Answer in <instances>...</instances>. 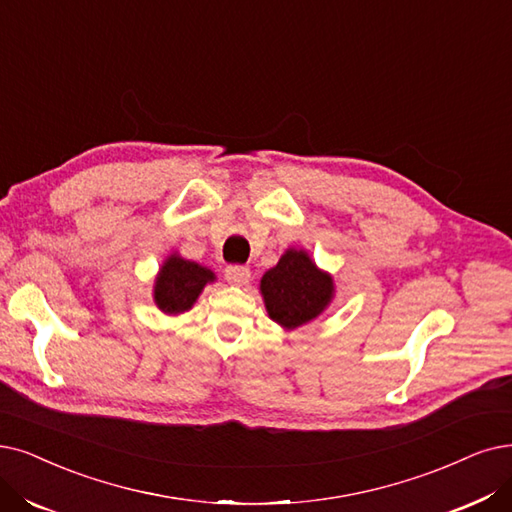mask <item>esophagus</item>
<instances>
[{
  "mask_svg": "<svg viewBox=\"0 0 512 512\" xmlns=\"http://www.w3.org/2000/svg\"><path fill=\"white\" fill-rule=\"evenodd\" d=\"M224 277H227V281L233 285H245L250 281L252 271L248 267H241V264H231V267H227V271H224Z\"/></svg>",
  "mask_w": 512,
  "mask_h": 512,
  "instance_id": "esophagus-1",
  "label": "esophagus"
}]
</instances>
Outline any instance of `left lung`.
Returning a JSON list of instances; mask_svg holds the SVG:
<instances>
[{"label":"left lung","mask_w":512,"mask_h":512,"mask_svg":"<svg viewBox=\"0 0 512 512\" xmlns=\"http://www.w3.org/2000/svg\"><path fill=\"white\" fill-rule=\"evenodd\" d=\"M260 294L269 317L283 330H296L332 304L336 283L330 273L317 267L309 252L288 248L275 267L262 275Z\"/></svg>","instance_id":"1"}]
</instances>
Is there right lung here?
<instances>
[{"instance_id":"obj_1","label":"right lung","mask_w":512,"mask_h":512,"mask_svg":"<svg viewBox=\"0 0 512 512\" xmlns=\"http://www.w3.org/2000/svg\"><path fill=\"white\" fill-rule=\"evenodd\" d=\"M216 275L212 269L182 258L172 252L155 275L153 300L163 315H182L193 309V304L201 296L208 283H214Z\"/></svg>"}]
</instances>
